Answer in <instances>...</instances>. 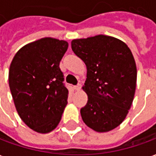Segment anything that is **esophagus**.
Wrapping results in <instances>:
<instances>
[{
    "label": "esophagus",
    "mask_w": 156,
    "mask_h": 156,
    "mask_svg": "<svg viewBox=\"0 0 156 156\" xmlns=\"http://www.w3.org/2000/svg\"><path fill=\"white\" fill-rule=\"evenodd\" d=\"M81 88H82V85L80 84V83H78V85L74 86V89L75 90H77V91H79V90L81 89Z\"/></svg>",
    "instance_id": "34e87169"
}]
</instances>
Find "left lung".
<instances>
[{
	"label": "left lung",
	"mask_w": 156,
	"mask_h": 156,
	"mask_svg": "<svg viewBox=\"0 0 156 156\" xmlns=\"http://www.w3.org/2000/svg\"><path fill=\"white\" fill-rule=\"evenodd\" d=\"M72 50L84 62L87 78L83 87L88 103L80 113L87 126L108 132L124 120L134 100L137 69L124 41L98 35L74 39Z\"/></svg>",
	"instance_id": "obj_1"
}]
</instances>
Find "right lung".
Here are the masks:
<instances>
[{
  "label": "right lung",
  "mask_w": 156,
  "mask_h": 156,
  "mask_svg": "<svg viewBox=\"0 0 156 156\" xmlns=\"http://www.w3.org/2000/svg\"><path fill=\"white\" fill-rule=\"evenodd\" d=\"M68 48L63 40L44 37L22 47L9 69V87L22 121L37 133L47 134L61 120L68 104L59 63Z\"/></svg>",
  "instance_id": "right-lung-1"
}]
</instances>
